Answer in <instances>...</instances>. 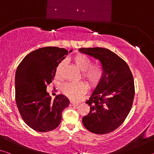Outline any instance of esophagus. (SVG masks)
I'll return each instance as SVG.
<instances>
[{"instance_id": "obj_1", "label": "esophagus", "mask_w": 154, "mask_h": 154, "mask_svg": "<svg viewBox=\"0 0 154 154\" xmlns=\"http://www.w3.org/2000/svg\"><path fill=\"white\" fill-rule=\"evenodd\" d=\"M70 105H71V106H77V105H78V103H75L72 102V101H71Z\"/></svg>"}]
</instances>
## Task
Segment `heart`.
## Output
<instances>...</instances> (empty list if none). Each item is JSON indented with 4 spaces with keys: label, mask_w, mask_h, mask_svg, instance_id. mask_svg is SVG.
<instances>
[{
    "label": "heart",
    "mask_w": 154,
    "mask_h": 154,
    "mask_svg": "<svg viewBox=\"0 0 154 154\" xmlns=\"http://www.w3.org/2000/svg\"><path fill=\"white\" fill-rule=\"evenodd\" d=\"M75 64L80 71H82V77L88 82L90 87H96L103 76V70L100 65L92 64L89 57L83 54H78L73 58ZM65 64L64 60L59 62L56 69V77L60 75V72ZM62 92L68 98L72 100H79L86 93L87 86L84 83H67L62 86Z\"/></svg>",
    "instance_id": "obj_1"
}]
</instances>
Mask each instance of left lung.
<instances>
[{"instance_id": "left-lung-1", "label": "left lung", "mask_w": 154, "mask_h": 154, "mask_svg": "<svg viewBox=\"0 0 154 154\" xmlns=\"http://www.w3.org/2000/svg\"><path fill=\"white\" fill-rule=\"evenodd\" d=\"M79 51L98 60L103 70L102 79L85 102L90 111L83 118V124L93 133H109L123 123L132 108L133 76L126 62L108 49L80 48Z\"/></svg>"}]
</instances>
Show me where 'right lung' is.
<instances>
[{"instance_id":"1","label":"right lung","mask_w":154,"mask_h":154,"mask_svg":"<svg viewBox=\"0 0 154 154\" xmlns=\"http://www.w3.org/2000/svg\"><path fill=\"white\" fill-rule=\"evenodd\" d=\"M66 49L45 47L30 52L17 66L15 77V101L23 120L38 132H48L59 126L62 113L69 105L66 96L54 100L47 92L59 62L66 58Z\"/></svg>"}]
</instances>
